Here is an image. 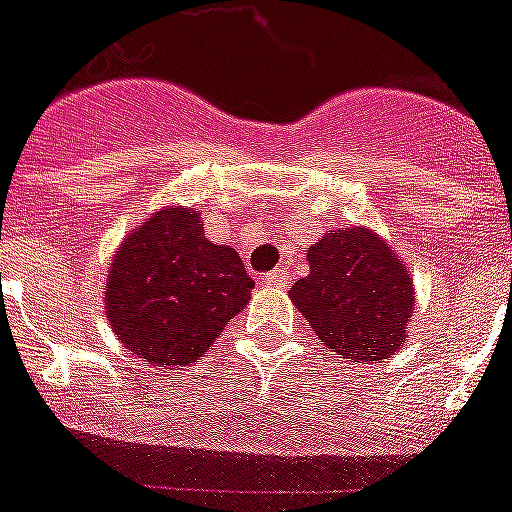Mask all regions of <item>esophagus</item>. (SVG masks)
<instances>
[{
  "instance_id": "1",
  "label": "esophagus",
  "mask_w": 512,
  "mask_h": 512,
  "mask_svg": "<svg viewBox=\"0 0 512 512\" xmlns=\"http://www.w3.org/2000/svg\"><path fill=\"white\" fill-rule=\"evenodd\" d=\"M261 282L269 287H285L287 285V272L285 269H272V272L261 274Z\"/></svg>"
}]
</instances>
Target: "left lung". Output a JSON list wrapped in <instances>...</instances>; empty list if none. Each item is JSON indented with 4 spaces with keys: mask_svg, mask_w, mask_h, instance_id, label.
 <instances>
[{
    "mask_svg": "<svg viewBox=\"0 0 512 512\" xmlns=\"http://www.w3.org/2000/svg\"><path fill=\"white\" fill-rule=\"evenodd\" d=\"M308 266L290 298L335 356L382 363L403 345L413 282L384 240L366 227L332 230L308 248Z\"/></svg>",
    "mask_w": 512,
    "mask_h": 512,
    "instance_id": "1",
    "label": "left lung"
}]
</instances>
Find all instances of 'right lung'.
<instances>
[{
  "label": "right lung",
  "mask_w": 512,
  "mask_h": 512,
  "mask_svg": "<svg viewBox=\"0 0 512 512\" xmlns=\"http://www.w3.org/2000/svg\"><path fill=\"white\" fill-rule=\"evenodd\" d=\"M235 248L206 240L193 209H162L130 232L112 261L107 319L138 358L188 366L251 301Z\"/></svg>",
  "instance_id": "right-lung-1"
}]
</instances>
